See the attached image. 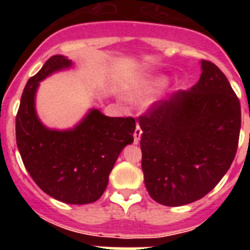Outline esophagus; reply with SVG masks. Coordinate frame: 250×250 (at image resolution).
Segmentation results:
<instances>
[{"instance_id":"34e87169","label":"esophagus","mask_w":250,"mask_h":250,"mask_svg":"<svg viewBox=\"0 0 250 250\" xmlns=\"http://www.w3.org/2000/svg\"><path fill=\"white\" fill-rule=\"evenodd\" d=\"M141 127L139 124H136V127H135V131H134V140H135V143H139V140H140V136H141Z\"/></svg>"}]
</instances>
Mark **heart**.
I'll return each mask as SVG.
<instances>
[{"label":"heart","instance_id":"b5f03b06","mask_svg":"<svg viewBox=\"0 0 250 250\" xmlns=\"http://www.w3.org/2000/svg\"><path fill=\"white\" fill-rule=\"evenodd\" d=\"M160 85H161L160 80L145 81L144 83L139 85L138 87L132 91V96H134V98H141V96H144V95L151 94V92L155 91Z\"/></svg>","mask_w":250,"mask_h":250}]
</instances>
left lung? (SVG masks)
<instances>
[{
  "label": "left lung",
  "instance_id": "1",
  "mask_svg": "<svg viewBox=\"0 0 250 250\" xmlns=\"http://www.w3.org/2000/svg\"><path fill=\"white\" fill-rule=\"evenodd\" d=\"M199 81L139 116L146 190L167 207L202 199L233 163L239 141L240 103L219 67L202 60Z\"/></svg>",
  "mask_w": 250,
  "mask_h": 250
}]
</instances>
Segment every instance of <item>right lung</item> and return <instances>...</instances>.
I'll list each match as a JSON object with an SVG mask.
<instances>
[{
	"mask_svg": "<svg viewBox=\"0 0 250 250\" xmlns=\"http://www.w3.org/2000/svg\"><path fill=\"white\" fill-rule=\"evenodd\" d=\"M70 66V60L55 55L27 81L16 115V143L41 190L66 204H89L105 191L119 154L134 141L136 124L130 116L109 118L92 109L71 130L43 126L35 110L40 81Z\"/></svg>",
	"mask_w": 250,
	"mask_h": 250,
	"instance_id": "1",
	"label": "right lung"
}]
</instances>
